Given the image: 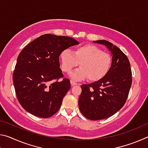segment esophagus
Masks as SVG:
<instances>
[{"label": "esophagus", "mask_w": 148, "mask_h": 148, "mask_svg": "<svg viewBox=\"0 0 148 148\" xmlns=\"http://www.w3.org/2000/svg\"><path fill=\"white\" fill-rule=\"evenodd\" d=\"M71 84L72 86H76V85H77V84L76 82H75L73 80H71Z\"/></svg>", "instance_id": "1"}]
</instances>
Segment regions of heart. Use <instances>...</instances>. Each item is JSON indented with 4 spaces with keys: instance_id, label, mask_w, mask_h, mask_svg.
Returning a JSON list of instances; mask_svg holds the SVG:
<instances>
[{
    "instance_id": "1",
    "label": "heart",
    "mask_w": 148,
    "mask_h": 148,
    "mask_svg": "<svg viewBox=\"0 0 148 148\" xmlns=\"http://www.w3.org/2000/svg\"><path fill=\"white\" fill-rule=\"evenodd\" d=\"M62 71L69 72L80 63L82 68L71 73L76 80L87 78L89 82H97L106 76L111 66V57L95 45L85 44L77 47L73 53L64 49L60 54Z\"/></svg>"
}]
</instances>
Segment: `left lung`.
Segmentation results:
<instances>
[{
  "instance_id": "obj_1",
  "label": "left lung",
  "mask_w": 148,
  "mask_h": 148,
  "mask_svg": "<svg viewBox=\"0 0 148 148\" xmlns=\"http://www.w3.org/2000/svg\"><path fill=\"white\" fill-rule=\"evenodd\" d=\"M106 46L111 51L112 65L99 81L81 86L78 104L83 116L90 120L108 118L124 106L132 84L128 57L118 47L105 40L93 41Z\"/></svg>"
}]
</instances>
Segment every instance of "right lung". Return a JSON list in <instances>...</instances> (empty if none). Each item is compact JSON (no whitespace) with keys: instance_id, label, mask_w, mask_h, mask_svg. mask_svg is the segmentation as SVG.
Segmentation results:
<instances>
[{"instance_id":"add662e5","label":"right lung","mask_w":148,"mask_h":148,"mask_svg":"<svg viewBox=\"0 0 148 148\" xmlns=\"http://www.w3.org/2000/svg\"><path fill=\"white\" fill-rule=\"evenodd\" d=\"M77 44L79 42L71 37L45 34L20 52L13 82L17 100L26 111L47 118L59 110L71 88L69 79L64 78L60 69L59 56Z\"/></svg>"}]
</instances>
